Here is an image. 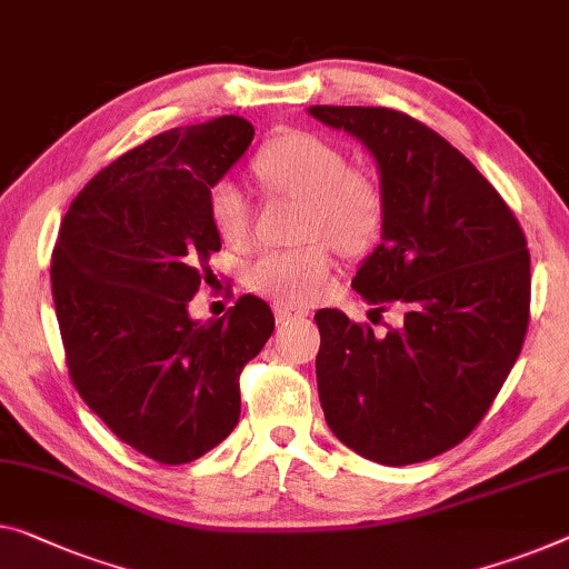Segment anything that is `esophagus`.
I'll list each match as a JSON object with an SVG mask.
<instances>
[{
    "label": "esophagus",
    "instance_id": "1",
    "mask_svg": "<svg viewBox=\"0 0 569 569\" xmlns=\"http://www.w3.org/2000/svg\"><path fill=\"white\" fill-rule=\"evenodd\" d=\"M273 313H276V321H278V325H281V327L288 325V321H293V319H303V317H307V311L288 307V303H273Z\"/></svg>",
    "mask_w": 569,
    "mask_h": 569
}]
</instances>
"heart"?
Returning <instances> with one entry per match:
<instances>
[{
    "mask_svg": "<svg viewBox=\"0 0 569 569\" xmlns=\"http://www.w3.org/2000/svg\"><path fill=\"white\" fill-rule=\"evenodd\" d=\"M256 173L270 191L307 201L296 250L262 252L244 268V281L281 303H309L332 283L335 260L327 242L342 252H362L383 230V193L332 142L307 132H288L268 142L256 158ZM209 219L224 242L248 240L252 211L240 186L217 181L209 189Z\"/></svg>",
    "mask_w": 569,
    "mask_h": 569,
    "instance_id": "1",
    "label": "heart"
}]
</instances>
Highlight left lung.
Listing matches in <instances>:
<instances>
[{"label":"left lung","instance_id":"left-lung-1","mask_svg":"<svg viewBox=\"0 0 569 569\" xmlns=\"http://www.w3.org/2000/svg\"><path fill=\"white\" fill-rule=\"evenodd\" d=\"M376 158L380 244L352 288L403 325L376 335L337 309L313 313L319 401L339 442L380 465L460 445L501 391L529 327L531 260L519 219L460 150L386 107H309Z\"/></svg>","mask_w":569,"mask_h":569}]
</instances>
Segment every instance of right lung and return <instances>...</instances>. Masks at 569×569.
Masks as SVG:
<instances>
[{"instance_id": "obj_1", "label": "right lung", "mask_w": 569, "mask_h": 569, "mask_svg": "<svg viewBox=\"0 0 569 569\" xmlns=\"http://www.w3.org/2000/svg\"><path fill=\"white\" fill-rule=\"evenodd\" d=\"M242 117L173 127L83 186L58 232L50 283L76 391L160 465L197 460L240 419V372L273 335V311L240 296L219 319L189 301L222 248L209 189L250 148Z\"/></svg>"}]
</instances>
